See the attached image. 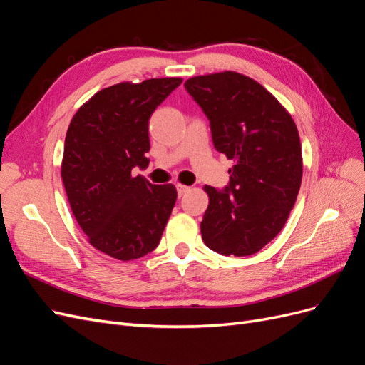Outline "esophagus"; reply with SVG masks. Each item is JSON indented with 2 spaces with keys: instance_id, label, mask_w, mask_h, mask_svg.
Returning a JSON list of instances; mask_svg holds the SVG:
<instances>
[{
  "instance_id": "1",
  "label": "esophagus",
  "mask_w": 365,
  "mask_h": 365,
  "mask_svg": "<svg viewBox=\"0 0 365 365\" xmlns=\"http://www.w3.org/2000/svg\"><path fill=\"white\" fill-rule=\"evenodd\" d=\"M190 190L189 185H184V184H176V192H178V196L181 197L182 195H185L187 192Z\"/></svg>"
}]
</instances>
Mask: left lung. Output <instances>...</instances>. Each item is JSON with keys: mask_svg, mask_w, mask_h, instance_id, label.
Returning <instances> with one entry per match:
<instances>
[{"mask_svg": "<svg viewBox=\"0 0 365 365\" xmlns=\"http://www.w3.org/2000/svg\"><path fill=\"white\" fill-rule=\"evenodd\" d=\"M184 86L210 120L216 150L235 161L224 190L204 185L202 240L224 256H251L280 233L300 190L297 126L277 98L240 73L195 76Z\"/></svg>", "mask_w": 365, "mask_h": 365, "instance_id": "1", "label": "left lung"}]
</instances>
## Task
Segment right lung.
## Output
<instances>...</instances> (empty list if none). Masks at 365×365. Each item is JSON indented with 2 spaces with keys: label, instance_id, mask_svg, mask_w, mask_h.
<instances>
[{
  "label": "right lung",
  "instance_id": "obj_1",
  "mask_svg": "<svg viewBox=\"0 0 365 365\" xmlns=\"http://www.w3.org/2000/svg\"><path fill=\"white\" fill-rule=\"evenodd\" d=\"M181 77L103 88L74 114L61 175L71 212L88 242L118 260L158 244L176 202L173 184L155 185L132 169L149 164V118Z\"/></svg>",
  "mask_w": 365,
  "mask_h": 365
}]
</instances>
